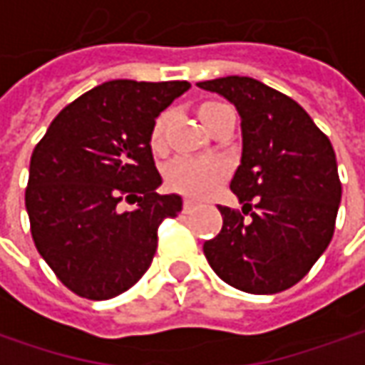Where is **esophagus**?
Listing matches in <instances>:
<instances>
[{"label": "esophagus", "instance_id": "obj_1", "mask_svg": "<svg viewBox=\"0 0 365 365\" xmlns=\"http://www.w3.org/2000/svg\"><path fill=\"white\" fill-rule=\"evenodd\" d=\"M194 210H196V204H194L192 200H185V202H183V214H192Z\"/></svg>", "mask_w": 365, "mask_h": 365}]
</instances>
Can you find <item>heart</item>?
Wrapping results in <instances>:
<instances>
[{
    "instance_id": "obj_1",
    "label": "heart",
    "mask_w": 365,
    "mask_h": 365,
    "mask_svg": "<svg viewBox=\"0 0 365 365\" xmlns=\"http://www.w3.org/2000/svg\"><path fill=\"white\" fill-rule=\"evenodd\" d=\"M227 112H232V110L227 103L220 102H202L196 108L198 118L210 133ZM169 122H171L169 112H161L153 120L151 130H149V149L157 157L167 153ZM227 175H229V167L225 161H220V159H190V157L173 159L163 171L167 187L192 200H204L206 196H210L214 190L227 180Z\"/></svg>"
}]
</instances>
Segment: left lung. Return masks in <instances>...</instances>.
<instances>
[{"mask_svg":"<svg viewBox=\"0 0 365 365\" xmlns=\"http://www.w3.org/2000/svg\"><path fill=\"white\" fill-rule=\"evenodd\" d=\"M198 88L235 103L243 130V157L230 182L243 212L218 206L222 229L204 243V255L237 290H288L335 232L341 182L333 145L302 106L257 79L230 75Z\"/></svg>","mask_w":365,"mask_h":365,"instance_id":"1","label":"left lung"}]
</instances>
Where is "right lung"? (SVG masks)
Listing matches in <instances>:
<instances>
[{"label": "right lung", "mask_w": 365, "mask_h": 365, "mask_svg": "<svg viewBox=\"0 0 365 365\" xmlns=\"http://www.w3.org/2000/svg\"><path fill=\"white\" fill-rule=\"evenodd\" d=\"M187 81L114 79L58 112L30 159L26 210L34 245L77 296L108 300L133 288L157 251V229L182 212L161 175L149 130ZM122 199L136 203L122 211Z\"/></svg>", "instance_id": "obj_1"}]
</instances>
